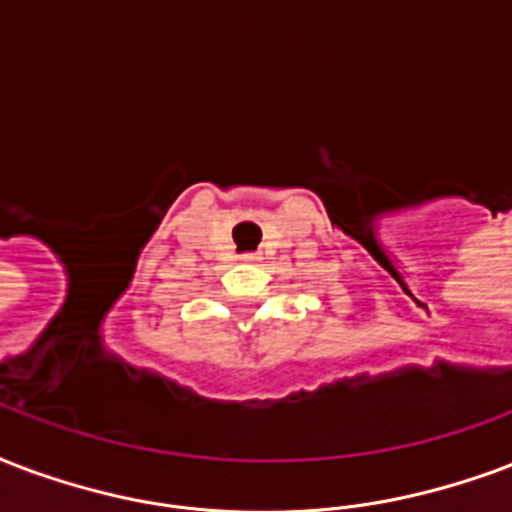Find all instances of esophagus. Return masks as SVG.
Listing matches in <instances>:
<instances>
[{
  "mask_svg": "<svg viewBox=\"0 0 512 512\" xmlns=\"http://www.w3.org/2000/svg\"><path fill=\"white\" fill-rule=\"evenodd\" d=\"M257 260H260L257 252H244V255H241V263H257Z\"/></svg>",
  "mask_w": 512,
  "mask_h": 512,
  "instance_id": "1",
  "label": "esophagus"
}]
</instances>
